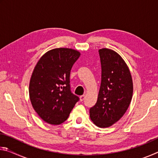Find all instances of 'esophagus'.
Returning <instances> with one entry per match:
<instances>
[{
  "label": "esophagus",
  "mask_w": 158,
  "mask_h": 158,
  "mask_svg": "<svg viewBox=\"0 0 158 158\" xmlns=\"http://www.w3.org/2000/svg\"><path fill=\"white\" fill-rule=\"evenodd\" d=\"M84 99H85V95H82L80 96V100L81 101L84 100Z\"/></svg>",
  "instance_id": "esophagus-1"
}]
</instances>
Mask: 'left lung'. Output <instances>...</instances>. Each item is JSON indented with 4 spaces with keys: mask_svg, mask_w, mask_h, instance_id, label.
Returning a JSON list of instances; mask_svg holds the SVG:
<instances>
[{
    "mask_svg": "<svg viewBox=\"0 0 158 158\" xmlns=\"http://www.w3.org/2000/svg\"><path fill=\"white\" fill-rule=\"evenodd\" d=\"M101 84L97 102L90 109V117L99 127H108L123 116L132 98L130 72L123 58L114 51L99 50Z\"/></svg>",
    "mask_w": 158,
    "mask_h": 158,
    "instance_id": "obj_1",
    "label": "left lung"
}]
</instances>
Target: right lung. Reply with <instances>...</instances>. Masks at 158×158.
I'll use <instances>...</instances> for the list:
<instances>
[{
  "instance_id": "right-lung-1",
  "label": "right lung",
  "mask_w": 158,
  "mask_h": 158,
  "mask_svg": "<svg viewBox=\"0 0 158 158\" xmlns=\"http://www.w3.org/2000/svg\"><path fill=\"white\" fill-rule=\"evenodd\" d=\"M80 56L76 50L58 48L47 52L37 62L29 84L33 107L47 123L65 122L78 96L71 91L70 71Z\"/></svg>"
}]
</instances>
